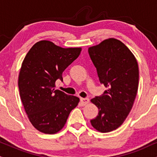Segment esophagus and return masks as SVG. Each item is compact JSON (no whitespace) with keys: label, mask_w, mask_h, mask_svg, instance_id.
<instances>
[{"label":"esophagus","mask_w":157,"mask_h":157,"mask_svg":"<svg viewBox=\"0 0 157 157\" xmlns=\"http://www.w3.org/2000/svg\"><path fill=\"white\" fill-rule=\"evenodd\" d=\"M80 102L82 105H86L89 102V99L88 98H80Z\"/></svg>","instance_id":"obj_1"}]
</instances>
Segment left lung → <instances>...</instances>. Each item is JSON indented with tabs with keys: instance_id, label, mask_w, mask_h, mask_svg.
Returning <instances> with one entry per match:
<instances>
[{
	"instance_id": "obj_1",
	"label": "left lung",
	"mask_w": 157,
	"mask_h": 157,
	"mask_svg": "<svg viewBox=\"0 0 157 157\" xmlns=\"http://www.w3.org/2000/svg\"><path fill=\"white\" fill-rule=\"evenodd\" d=\"M88 53L100 82L107 88L90 100L99 108L90 124L100 132H109L121 125L132 108L138 89V64L129 49L113 38L90 47Z\"/></svg>"
}]
</instances>
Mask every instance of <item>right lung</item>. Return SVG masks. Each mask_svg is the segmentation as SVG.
I'll return each mask as SVG.
<instances>
[{"label":"right lung","mask_w":157,"mask_h":157,"mask_svg":"<svg viewBox=\"0 0 157 157\" xmlns=\"http://www.w3.org/2000/svg\"><path fill=\"white\" fill-rule=\"evenodd\" d=\"M81 48H63L52 41H39L22 61L18 86L29 121L44 134H56L65 125L70 112L80 99L56 89L57 80L78 58Z\"/></svg>","instance_id":"obj_1"}]
</instances>
